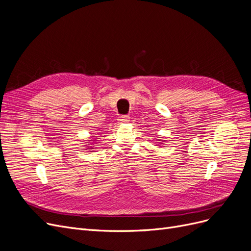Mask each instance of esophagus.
Wrapping results in <instances>:
<instances>
[{
    "label": "esophagus",
    "mask_w": 251,
    "mask_h": 251,
    "mask_svg": "<svg viewBox=\"0 0 251 251\" xmlns=\"http://www.w3.org/2000/svg\"><path fill=\"white\" fill-rule=\"evenodd\" d=\"M118 121L121 124H125V123H127V121H130V116L128 115H120L118 117Z\"/></svg>",
    "instance_id": "esophagus-1"
}]
</instances>
